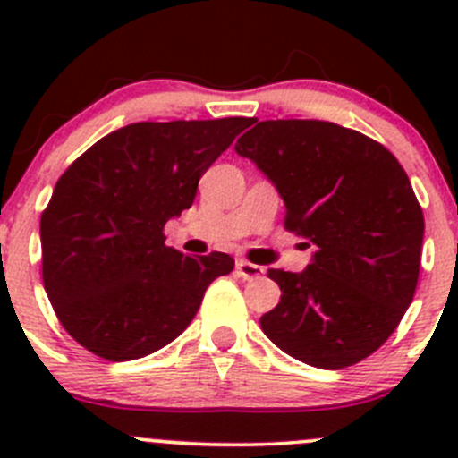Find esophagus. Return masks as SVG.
Returning <instances> with one entry per match:
<instances>
[{
    "instance_id": "34e87169",
    "label": "esophagus",
    "mask_w": 458,
    "mask_h": 458,
    "mask_svg": "<svg viewBox=\"0 0 458 458\" xmlns=\"http://www.w3.org/2000/svg\"><path fill=\"white\" fill-rule=\"evenodd\" d=\"M237 275L242 276L243 281H257L263 276V267L257 266V263L246 261V259H239L237 261Z\"/></svg>"
}]
</instances>
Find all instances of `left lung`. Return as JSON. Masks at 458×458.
<instances>
[{
  "mask_svg": "<svg viewBox=\"0 0 458 458\" xmlns=\"http://www.w3.org/2000/svg\"><path fill=\"white\" fill-rule=\"evenodd\" d=\"M234 150L275 183L285 228L317 246L303 272L267 270L281 301L261 330L321 370L370 357L419 281L426 224L405 170L378 141L317 119L259 122Z\"/></svg>",
  "mask_w": 458,
  "mask_h": 458,
  "instance_id": "1",
  "label": "left lung"
}]
</instances>
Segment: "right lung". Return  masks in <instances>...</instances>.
I'll use <instances>...</instances> for the list:
<instances>
[{"instance_id": "1", "label": "right lung", "mask_w": 458, "mask_h": 458, "mask_svg": "<svg viewBox=\"0 0 458 458\" xmlns=\"http://www.w3.org/2000/svg\"><path fill=\"white\" fill-rule=\"evenodd\" d=\"M248 123H131L68 165L41 215V275L77 344L108 361L157 352L233 272L224 252L195 259L165 246L164 225L192 206L201 174Z\"/></svg>"}]
</instances>
